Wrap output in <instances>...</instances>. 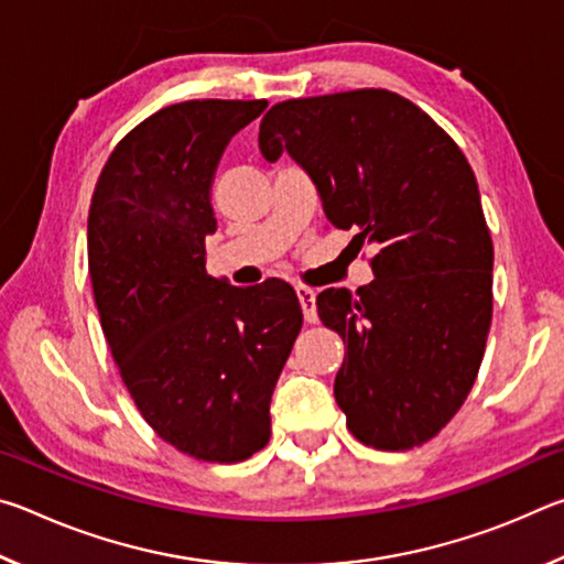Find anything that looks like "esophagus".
Returning <instances> with one entry per match:
<instances>
[{
    "mask_svg": "<svg viewBox=\"0 0 564 564\" xmlns=\"http://www.w3.org/2000/svg\"><path fill=\"white\" fill-rule=\"evenodd\" d=\"M295 295H299V303L303 308V318L308 323L318 321V311H316V291L308 289V285H295Z\"/></svg>",
    "mask_w": 564,
    "mask_h": 564,
    "instance_id": "1",
    "label": "esophagus"
}]
</instances>
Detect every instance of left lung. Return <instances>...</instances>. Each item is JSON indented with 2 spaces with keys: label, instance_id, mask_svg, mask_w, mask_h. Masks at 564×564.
<instances>
[{
  "label": "left lung",
  "instance_id": "8db88e82",
  "mask_svg": "<svg viewBox=\"0 0 564 564\" xmlns=\"http://www.w3.org/2000/svg\"><path fill=\"white\" fill-rule=\"evenodd\" d=\"M259 149L289 151L328 221L376 248L373 281L316 299L346 343L348 431L376 451L427 443L470 393L492 321V238L460 147L400 94L356 89L273 104Z\"/></svg>",
  "mask_w": 564,
  "mask_h": 564
}]
</instances>
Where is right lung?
<instances>
[{
	"mask_svg": "<svg viewBox=\"0 0 564 564\" xmlns=\"http://www.w3.org/2000/svg\"><path fill=\"white\" fill-rule=\"evenodd\" d=\"M265 99H194L133 127L89 206L101 330L139 413L206 463H241L271 437V395L303 326L285 281L238 289L206 273L212 184L234 133Z\"/></svg>",
	"mask_w": 564,
	"mask_h": 564,
	"instance_id": "add662e5",
	"label": "right lung"
}]
</instances>
